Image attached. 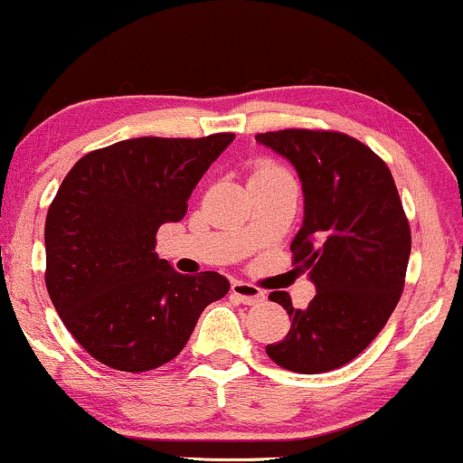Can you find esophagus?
<instances>
[{"label":"esophagus","instance_id":"obj_1","mask_svg":"<svg viewBox=\"0 0 463 463\" xmlns=\"http://www.w3.org/2000/svg\"><path fill=\"white\" fill-rule=\"evenodd\" d=\"M231 293H232V298H237L239 302L246 304V306H254V304L263 302V299H265V293L260 291L259 287L250 285V282H241V280L232 282Z\"/></svg>","mask_w":463,"mask_h":463}]
</instances>
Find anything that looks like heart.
Here are the masks:
<instances>
[{
	"label": "heart",
	"instance_id": "obj_1",
	"mask_svg": "<svg viewBox=\"0 0 463 463\" xmlns=\"http://www.w3.org/2000/svg\"><path fill=\"white\" fill-rule=\"evenodd\" d=\"M271 170H282V168H278V165H271V164H267V165H260V168L256 170V172H271ZM256 172H254V175H256Z\"/></svg>",
	"mask_w": 463,
	"mask_h": 463
}]
</instances>
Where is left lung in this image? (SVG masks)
I'll return each instance as SVG.
<instances>
[{"label": "left lung", "mask_w": 463, "mask_h": 463, "mask_svg": "<svg viewBox=\"0 0 463 463\" xmlns=\"http://www.w3.org/2000/svg\"><path fill=\"white\" fill-rule=\"evenodd\" d=\"M256 142L285 157L302 183L293 263L317 288L306 308L287 291L269 295L291 330L265 352L287 371H334L369 347L403 291L411 237L397 185L388 165L345 133L285 129Z\"/></svg>", "instance_id": "1"}]
</instances>
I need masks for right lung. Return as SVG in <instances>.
I'll return each instance as SVG.
<instances>
[{
	"instance_id": "right-lung-1",
	"label": "right lung",
	"mask_w": 463,
	"mask_h": 463,
	"mask_svg": "<svg viewBox=\"0 0 463 463\" xmlns=\"http://www.w3.org/2000/svg\"><path fill=\"white\" fill-rule=\"evenodd\" d=\"M232 140L133 137L92 150L66 175L44 222V282L94 360L116 371L157 369L228 293L217 271L178 274L155 252V235L185 217L194 187Z\"/></svg>"
}]
</instances>
